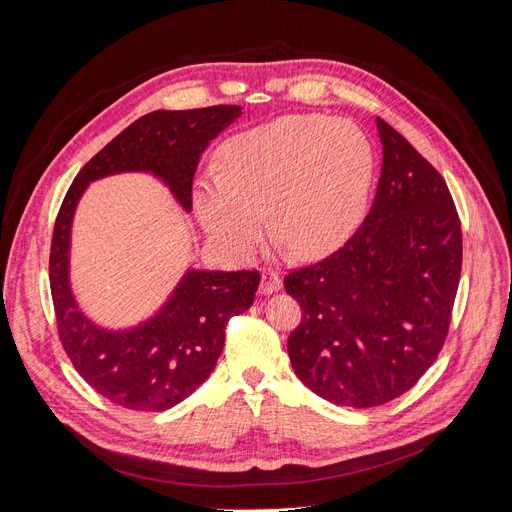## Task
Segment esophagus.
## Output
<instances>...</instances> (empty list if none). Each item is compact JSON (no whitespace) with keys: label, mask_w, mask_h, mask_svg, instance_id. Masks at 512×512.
<instances>
[{"label":"esophagus","mask_w":512,"mask_h":512,"mask_svg":"<svg viewBox=\"0 0 512 512\" xmlns=\"http://www.w3.org/2000/svg\"><path fill=\"white\" fill-rule=\"evenodd\" d=\"M282 288V278L278 276V272L274 270H263L261 274V284H259V292L261 294H272L278 292Z\"/></svg>","instance_id":"34e87169"}]
</instances>
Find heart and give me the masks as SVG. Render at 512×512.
Returning a JSON list of instances; mask_svg holds the SVG:
<instances>
[{
	"label": "heart",
	"instance_id": "b5f03b06",
	"mask_svg": "<svg viewBox=\"0 0 512 512\" xmlns=\"http://www.w3.org/2000/svg\"><path fill=\"white\" fill-rule=\"evenodd\" d=\"M222 172L195 186V211L226 255L247 259L265 234L299 259L340 247L369 205L375 151L353 122L288 116L242 132L224 145Z\"/></svg>",
	"mask_w": 512,
	"mask_h": 512
}]
</instances>
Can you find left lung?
Segmentation results:
<instances>
[{"instance_id":"1","label":"left lung","mask_w":512,"mask_h":512,"mask_svg":"<svg viewBox=\"0 0 512 512\" xmlns=\"http://www.w3.org/2000/svg\"><path fill=\"white\" fill-rule=\"evenodd\" d=\"M382 174L363 224L284 288L303 309L288 336L299 380L334 405L380 407L411 390L448 336L463 234L440 172L378 118Z\"/></svg>"}]
</instances>
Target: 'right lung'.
I'll use <instances>...</instances> for the list:
<instances>
[{
  "label": "right lung",
  "mask_w": 512,
  "mask_h": 512,
  "mask_svg": "<svg viewBox=\"0 0 512 512\" xmlns=\"http://www.w3.org/2000/svg\"><path fill=\"white\" fill-rule=\"evenodd\" d=\"M240 105L157 110L124 128L70 184L51 236L49 286L58 336L74 369L107 400L132 411H166L191 396L218 363L230 317L247 311L259 272H186L155 317L143 326L101 330L78 311L68 251L74 209L89 182L118 172H153L180 205L193 207V178L211 139L232 124Z\"/></svg>",
  "instance_id": "1"
}]
</instances>
